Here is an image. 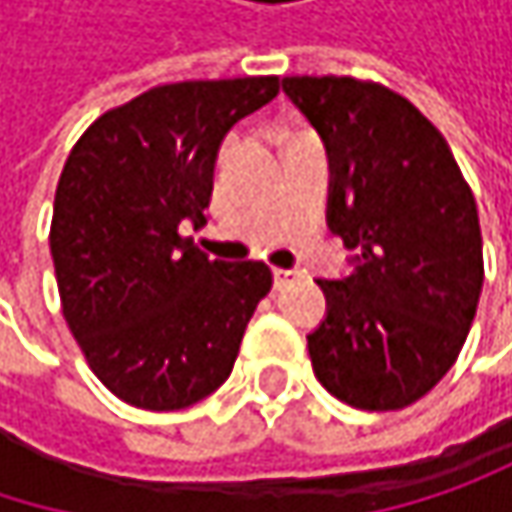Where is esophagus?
Returning <instances> with one entry per match:
<instances>
[{
	"label": "esophagus",
	"mask_w": 512,
	"mask_h": 512,
	"mask_svg": "<svg viewBox=\"0 0 512 512\" xmlns=\"http://www.w3.org/2000/svg\"><path fill=\"white\" fill-rule=\"evenodd\" d=\"M272 278H275V290H284V287H290L293 281H299L302 272H296V269H275Z\"/></svg>",
	"instance_id": "obj_1"
}]
</instances>
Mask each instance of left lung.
<instances>
[{"label": "left lung", "instance_id": "8db88e82", "mask_svg": "<svg viewBox=\"0 0 512 512\" xmlns=\"http://www.w3.org/2000/svg\"><path fill=\"white\" fill-rule=\"evenodd\" d=\"M281 88L326 145V222L356 249L347 278L317 281L314 376L356 409L412 406L454 367L477 311L474 195L445 136L391 88L353 76H287Z\"/></svg>", "mask_w": 512, "mask_h": 512}]
</instances>
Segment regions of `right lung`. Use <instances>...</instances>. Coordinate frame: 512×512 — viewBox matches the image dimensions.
<instances>
[{
	"label": "right lung",
	"instance_id": "1",
	"mask_svg": "<svg viewBox=\"0 0 512 512\" xmlns=\"http://www.w3.org/2000/svg\"><path fill=\"white\" fill-rule=\"evenodd\" d=\"M278 88V76L156 85L103 112L61 168V311L94 376L130 406L186 409L231 376L272 272L213 260L180 225L207 222L225 133Z\"/></svg>",
	"mask_w": 512,
	"mask_h": 512
}]
</instances>
